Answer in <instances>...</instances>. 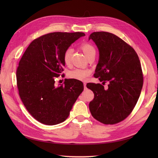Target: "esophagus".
Instances as JSON below:
<instances>
[{"mask_svg": "<svg viewBox=\"0 0 158 158\" xmlns=\"http://www.w3.org/2000/svg\"><path fill=\"white\" fill-rule=\"evenodd\" d=\"M84 89H86L87 87H86V84L84 83Z\"/></svg>", "mask_w": 158, "mask_h": 158, "instance_id": "esophagus-1", "label": "esophagus"}]
</instances>
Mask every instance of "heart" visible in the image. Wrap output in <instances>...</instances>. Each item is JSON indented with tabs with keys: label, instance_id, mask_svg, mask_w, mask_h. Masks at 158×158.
I'll list each match as a JSON object with an SVG mask.
<instances>
[{
	"label": "heart",
	"instance_id": "b5f03b06",
	"mask_svg": "<svg viewBox=\"0 0 158 158\" xmlns=\"http://www.w3.org/2000/svg\"><path fill=\"white\" fill-rule=\"evenodd\" d=\"M81 49L82 50L85 56L88 57L92 56V55H95V47L88 43H84V44H82L80 47ZM73 54V49H69L66 50L64 54L63 60L64 63L66 66H70L71 64V56ZM90 74V71L88 70H84L81 69H76L74 70H73L69 72V78L78 80H85L88 76Z\"/></svg>",
	"mask_w": 158,
	"mask_h": 158
}]
</instances>
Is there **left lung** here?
<instances>
[{
  "label": "left lung",
  "mask_w": 158,
  "mask_h": 158,
  "mask_svg": "<svg viewBox=\"0 0 158 158\" xmlns=\"http://www.w3.org/2000/svg\"><path fill=\"white\" fill-rule=\"evenodd\" d=\"M88 40L99 51L94 77L103 83L109 82L107 89L100 84L86 85L94 94L89 111L99 122L113 125L131 114L140 97L143 85L140 62L132 47L111 33L94 32Z\"/></svg>",
  "instance_id": "obj_1"
}]
</instances>
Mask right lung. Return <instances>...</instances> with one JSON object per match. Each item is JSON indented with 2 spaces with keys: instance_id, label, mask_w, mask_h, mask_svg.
Here are the masks:
<instances>
[{
  "instance_id": "obj_1",
  "label": "right lung",
  "mask_w": 158,
  "mask_h": 158,
  "mask_svg": "<svg viewBox=\"0 0 158 158\" xmlns=\"http://www.w3.org/2000/svg\"><path fill=\"white\" fill-rule=\"evenodd\" d=\"M82 32H54L33 40L23 53L16 72L22 101L31 116L47 125H55L68 118L84 90L80 80L67 79L55 85L62 74L65 51Z\"/></svg>"
}]
</instances>
